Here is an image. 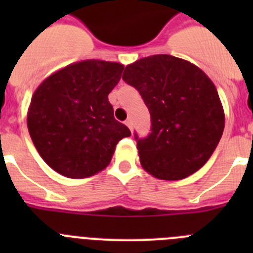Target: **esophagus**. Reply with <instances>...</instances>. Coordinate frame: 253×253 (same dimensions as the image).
I'll return each mask as SVG.
<instances>
[{
	"mask_svg": "<svg viewBox=\"0 0 253 253\" xmlns=\"http://www.w3.org/2000/svg\"><path fill=\"white\" fill-rule=\"evenodd\" d=\"M125 124L128 125V128L130 129V130H133V123H131L130 119H126V120H125Z\"/></svg>",
	"mask_w": 253,
	"mask_h": 253,
	"instance_id": "obj_1",
	"label": "esophagus"
}]
</instances>
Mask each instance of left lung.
Wrapping results in <instances>:
<instances>
[{
	"instance_id": "8db88e82",
	"label": "left lung",
	"mask_w": 253,
	"mask_h": 253,
	"mask_svg": "<svg viewBox=\"0 0 253 253\" xmlns=\"http://www.w3.org/2000/svg\"><path fill=\"white\" fill-rule=\"evenodd\" d=\"M151 114V133H134L143 169L161 180H182L204 166L224 129V113L210 78L187 60L151 55L125 67Z\"/></svg>"
}]
</instances>
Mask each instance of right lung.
I'll return each mask as SVG.
<instances>
[{
  "label": "right lung",
  "mask_w": 253,
  "mask_h": 253,
  "mask_svg": "<svg viewBox=\"0 0 253 253\" xmlns=\"http://www.w3.org/2000/svg\"><path fill=\"white\" fill-rule=\"evenodd\" d=\"M123 69L114 62L84 60L49 76L34 92L29 133L58 173L71 178L95 175L110 163L118 142L131 134L114 118L107 99Z\"/></svg>",
  "instance_id": "obj_1"
}]
</instances>
